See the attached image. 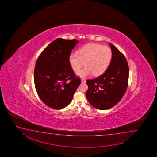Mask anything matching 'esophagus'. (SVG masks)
Returning a JSON list of instances; mask_svg holds the SVG:
<instances>
[{"instance_id": "1", "label": "esophagus", "mask_w": 157, "mask_h": 157, "mask_svg": "<svg viewBox=\"0 0 157 157\" xmlns=\"http://www.w3.org/2000/svg\"><path fill=\"white\" fill-rule=\"evenodd\" d=\"M86 82V80L85 79H81V82L85 83Z\"/></svg>"}]
</instances>
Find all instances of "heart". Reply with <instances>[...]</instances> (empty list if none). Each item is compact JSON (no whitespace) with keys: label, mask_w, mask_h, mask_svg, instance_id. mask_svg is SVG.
<instances>
[{"label":"heart","mask_w":157,"mask_h":157,"mask_svg":"<svg viewBox=\"0 0 157 157\" xmlns=\"http://www.w3.org/2000/svg\"><path fill=\"white\" fill-rule=\"evenodd\" d=\"M110 48L100 44L90 43L78 49L77 53L70 54L69 63L72 69L77 72L85 63L86 67L78 72L77 75L82 78L99 76L103 74L109 66L112 59Z\"/></svg>","instance_id":"b5f03b06"}]
</instances>
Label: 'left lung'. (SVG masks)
<instances>
[{
  "label": "left lung",
  "instance_id": "obj_1",
  "mask_svg": "<svg viewBox=\"0 0 157 157\" xmlns=\"http://www.w3.org/2000/svg\"><path fill=\"white\" fill-rule=\"evenodd\" d=\"M112 49L110 64L105 72L93 80L86 81L88 101L94 108L106 110L115 106L124 95L128 86L129 69L128 61L117 48Z\"/></svg>",
  "mask_w": 157,
  "mask_h": 157
}]
</instances>
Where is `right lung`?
<instances>
[{"label": "right lung", "instance_id": "add662e5", "mask_svg": "<svg viewBox=\"0 0 157 157\" xmlns=\"http://www.w3.org/2000/svg\"><path fill=\"white\" fill-rule=\"evenodd\" d=\"M77 40L58 38L38 56L34 71L35 88L42 101L54 109H61L71 101L81 84L69 63Z\"/></svg>", "mask_w": 157, "mask_h": 157}]
</instances>
